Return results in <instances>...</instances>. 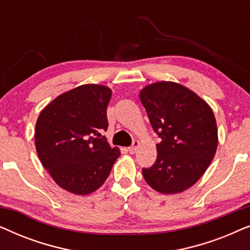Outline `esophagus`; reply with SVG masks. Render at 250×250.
<instances>
[{
  "instance_id": "obj_1",
  "label": "esophagus",
  "mask_w": 250,
  "mask_h": 250,
  "mask_svg": "<svg viewBox=\"0 0 250 250\" xmlns=\"http://www.w3.org/2000/svg\"><path fill=\"white\" fill-rule=\"evenodd\" d=\"M139 146H140V142L139 141H134V142H133V146H129V148H128V152L129 153H134L136 150H138Z\"/></svg>"
}]
</instances>
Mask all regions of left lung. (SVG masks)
<instances>
[{
    "label": "left lung",
    "instance_id": "8db88e82",
    "mask_svg": "<svg viewBox=\"0 0 250 250\" xmlns=\"http://www.w3.org/2000/svg\"><path fill=\"white\" fill-rule=\"evenodd\" d=\"M139 97L162 139L156 163L142 169L143 177L160 193L183 192L204 175L216 153L214 112L204 99L175 82L146 85Z\"/></svg>",
    "mask_w": 250,
    "mask_h": 250
}]
</instances>
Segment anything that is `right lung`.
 <instances>
[{
	"label": "right lung",
	"mask_w": 250,
	"mask_h": 250,
	"mask_svg": "<svg viewBox=\"0 0 250 250\" xmlns=\"http://www.w3.org/2000/svg\"><path fill=\"white\" fill-rule=\"evenodd\" d=\"M111 88L85 84L64 92L41 111L35 126L37 155L60 188L86 196L105 182L119 156L102 138Z\"/></svg>",
	"instance_id": "1"
}]
</instances>
